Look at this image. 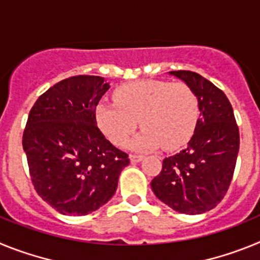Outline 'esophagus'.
<instances>
[{
  "instance_id": "obj_1",
  "label": "esophagus",
  "mask_w": 260,
  "mask_h": 260,
  "mask_svg": "<svg viewBox=\"0 0 260 260\" xmlns=\"http://www.w3.org/2000/svg\"><path fill=\"white\" fill-rule=\"evenodd\" d=\"M128 157H130V161L132 162H139L141 161V160H143V156L142 155H130L128 156Z\"/></svg>"
}]
</instances>
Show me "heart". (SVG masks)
<instances>
[{
  "instance_id": "1",
  "label": "heart",
  "mask_w": 260,
  "mask_h": 260,
  "mask_svg": "<svg viewBox=\"0 0 260 260\" xmlns=\"http://www.w3.org/2000/svg\"><path fill=\"white\" fill-rule=\"evenodd\" d=\"M96 122L114 146L123 147L138 126L143 132L130 143L134 150H176L189 141L199 118L194 89L185 82L138 80L114 91V103L96 107Z\"/></svg>"
}]
</instances>
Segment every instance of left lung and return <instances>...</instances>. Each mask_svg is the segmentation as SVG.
Masks as SVG:
<instances>
[{"label": "left lung", "mask_w": 260, "mask_h": 260, "mask_svg": "<svg viewBox=\"0 0 260 260\" xmlns=\"http://www.w3.org/2000/svg\"><path fill=\"white\" fill-rule=\"evenodd\" d=\"M194 89L199 118L185 150L162 160L151 187L162 203L186 215L215 208L229 189L240 150L233 108L221 89L194 71H169Z\"/></svg>", "instance_id": "obj_1"}]
</instances>
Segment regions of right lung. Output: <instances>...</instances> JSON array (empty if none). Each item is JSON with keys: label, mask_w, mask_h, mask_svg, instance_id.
<instances>
[{"label": "right lung", "mask_w": 260, "mask_h": 260, "mask_svg": "<svg viewBox=\"0 0 260 260\" xmlns=\"http://www.w3.org/2000/svg\"><path fill=\"white\" fill-rule=\"evenodd\" d=\"M109 87L103 77L68 78L29 110L23 150L32 185L62 215H87L104 206L130 162L96 122V107Z\"/></svg>", "instance_id": "obj_1"}]
</instances>
